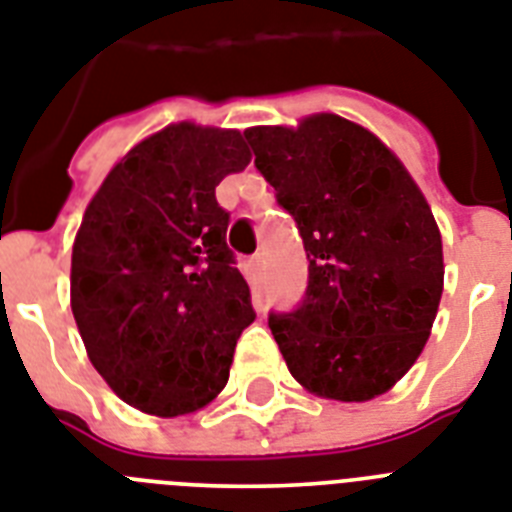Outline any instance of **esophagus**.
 Instances as JSON below:
<instances>
[{
    "label": "esophagus",
    "instance_id": "esophagus-1",
    "mask_svg": "<svg viewBox=\"0 0 512 512\" xmlns=\"http://www.w3.org/2000/svg\"><path fill=\"white\" fill-rule=\"evenodd\" d=\"M252 268H255V273H263L265 257H263V255H255V257H252Z\"/></svg>",
    "mask_w": 512,
    "mask_h": 512
}]
</instances>
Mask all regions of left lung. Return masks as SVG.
<instances>
[{
    "label": "left lung",
    "instance_id": "obj_1",
    "mask_svg": "<svg viewBox=\"0 0 512 512\" xmlns=\"http://www.w3.org/2000/svg\"><path fill=\"white\" fill-rule=\"evenodd\" d=\"M244 135L309 260L302 307L268 320L291 377L328 401L388 393L440 307L442 236L427 197L375 132L338 114Z\"/></svg>",
    "mask_w": 512,
    "mask_h": 512
}]
</instances>
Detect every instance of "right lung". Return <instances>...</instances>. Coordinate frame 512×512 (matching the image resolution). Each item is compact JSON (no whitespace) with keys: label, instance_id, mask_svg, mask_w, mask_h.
<instances>
[{"label":"right lung","instance_id":"obj_1","mask_svg":"<svg viewBox=\"0 0 512 512\" xmlns=\"http://www.w3.org/2000/svg\"><path fill=\"white\" fill-rule=\"evenodd\" d=\"M249 161L239 130L174 122L127 150L85 208L72 315L90 364L143 414L171 419L216 401L255 320L216 200L223 176Z\"/></svg>","mask_w":512,"mask_h":512}]
</instances>
